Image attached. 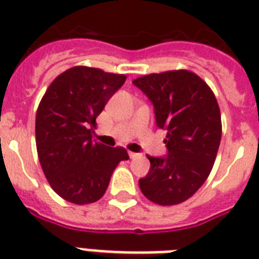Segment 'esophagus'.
<instances>
[{
	"mask_svg": "<svg viewBox=\"0 0 259 259\" xmlns=\"http://www.w3.org/2000/svg\"><path fill=\"white\" fill-rule=\"evenodd\" d=\"M140 156H141V154H140V153H134V152H129V157L130 158H137V157H140Z\"/></svg>",
	"mask_w": 259,
	"mask_h": 259,
	"instance_id": "esophagus-1",
	"label": "esophagus"
}]
</instances>
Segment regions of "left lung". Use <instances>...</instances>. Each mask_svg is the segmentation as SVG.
Masks as SVG:
<instances>
[{"mask_svg": "<svg viewBox=\"0 0 259 259\" xmlns=\"http://www.w3.org/2000/svg\"><path fill=\"white\" fill-rule=\"evenodd\" d=\"M133 84L149 98L156 123L166 130L168 154L148 156L150 169L138 184L160 205L183 203L207 180L222 137L221 110L207 83L187 70L137 78Z\"/></svg>", "mask_w": 259, "mask_h": 259, "instance_id": "obj_1", "label": "left lung"}]
</instances>
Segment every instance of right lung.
<instances>
[{
	"mask_svg": "<svg viewBox=\"0 0 259 259\" xmlns=\"http://www.w3.org/2000/svg\"><path fill=\"white\" fill-rule=\"evenodd\" d=\"M125 80V75L78 66L47 89L36 114V148L47 180L64 200H99L119 161L129 158L123 148L93 141L95 119Z\"/></svg>",
	"mask_w": 259,
	"mask_h": 259,
	"instance_id": "right-lung-1",
	"label": "right lung"
}]
</instances>
